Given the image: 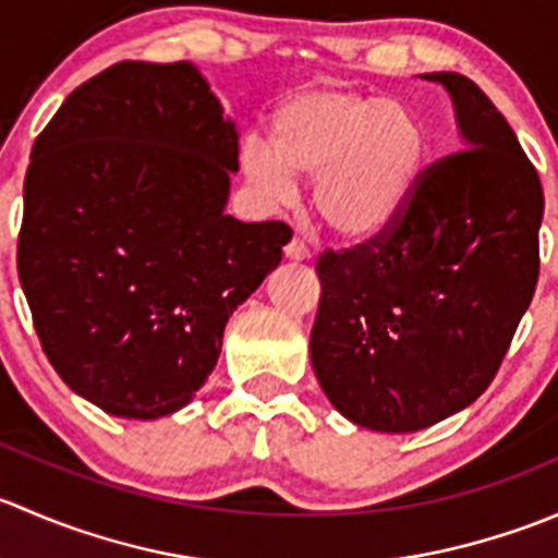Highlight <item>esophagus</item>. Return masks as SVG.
I'll list each match as a JSON object with an SVG mask.
<instances>
[{
    "instance_id": "obj_1",
    "label": "esophagus",
    "mask_w": 558,
    "mask_h": 558,
    "mask_svg": "<svg viewBox=\"0 0 558 558\" xmlns=\"http://www.w3.org/2000/svg\"><path fill=\"white\" fill-rule=\"evenodd\" d=\"M283 253H286V258H289V262H296V264H302V262H307V258H311V253H307L305 243H300V240H291V243L283 247Z\"/></svg>"
}]
</instances>
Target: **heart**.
<instances>
[{"instance_id": "heart-1", "label": "heart", "mask_w": 558, "mask_h": 558, "mask_svg": "<svg viewBox=\"0 0 558 558\" xmlns=\"http://www.w3.org/2000/svg\"><path fill=\"white\" fill-rule=\"evenodd\" d=\"M429 161L424 118L404 99L307 88L272 112L267 148L247 143L243 172L275 199L313 185V218L340 245H373L408 213Z\"/></svg>"}]
</instances>
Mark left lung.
<instances>
[{
	"label": "left lung",
	"instance_id": "left-lung-1",
	"mask_svg": "<svg viewBox=\"0 0 558 558\" xmlns=\"http://www.w3.org/2000/svg\"><path fill=\"white\" fill-rule=\"evenodd\" d=\"M459 154L424 170L391 234L318 258L311 362L351 424L418 432L475 402L497 375L539 275L543 185L502 112L459 72Z\"/></svg>",
	"mask_w": 558,
	"mask_h": 558
}]
</instances>
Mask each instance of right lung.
<instances>
[{"mask_svg":"<svg viewBox=\"0 0 558 558\" xmlns=\"http://www.w3.org/2000/svg\"><path fill=\"white\" fill-rule=\"evenodd\" d=\"M240 134L191 61H121L32 148L19 278L66 386L118 418L185 408L291 229L227 216Z\"/></svg>","mask_w":558,"mask_h":558,"instance_id":"1","label":"right lung"}]
</instances>
